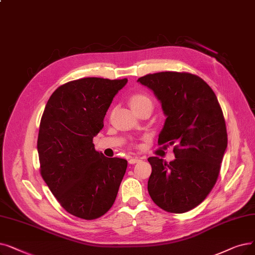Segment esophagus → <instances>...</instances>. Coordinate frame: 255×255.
I'll list each match as a JSON object with an SVG mask.
<instances>
[{"instance_id":"esophagus-1","label":"esophagus","mask_w":255,"mask_h":255,"mask_svg":"<svg viewBox=\"0 0 255 255\" xmlns=\"http://www.w3.org/2000/svg\"><path fill=\"white\" fill-rule=\"evenodd\" d=\"M139 161H140V159H139L138 157H131V158L129 159V163H130V164H134V163L139 162Z\"/></svg>"}]
</instances>
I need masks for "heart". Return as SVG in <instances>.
Instances as JSON below:
<instances>
[{
    "label": "heart",
    "instance_id": "obj_1",
    "mask_svg": "<svg viewBox=\"0 0 255 255\" xmlns=\"http://www.w3.org/2000/svg\"><path fill=\"white\" fill-rule=\"evenodd\" d=\"M130 105L132 108H133V110L141 107L152 108V100L149 96L145 94H136L130 98Z\"/></svg>",
    "mask_w": 255,
    "mask_h": 255
}]
</instances>
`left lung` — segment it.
<instances>
[{"instance_id": "left-lung-1", "label": "left lung", "mask_w": 255, "mask_h": 255, "mask_svg": "<svg viewBox=\"0 0 255 255\" xmlns=\"http://www.w3.org/2000/svg\"><path fill=\"white\" fill-rule=\"evenodd\" d=\"M154 92L167 116L158 145L173 146L169 163L149 157L148 192L153 202L172 214L200 204L213 190L227 148L222 108L210 86L191 73L160 72L137 79Z\"/></svg>"}]
</instances>
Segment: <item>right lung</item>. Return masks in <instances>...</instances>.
I'll return each mask as SVG.
<instances>
[{
  "mask_svg": "<svg viewBox=\"0 0 255 255\" xmlns=\"http://www.w3.org/2000/svg\"><path fill=\"white\" fill-rule=\"evenodd\" d=\"M127 81H70L52 94L43 110L37 138L40 175L59 204L77 218L98 219L115 203L127 160L105 157L93 138Z\"/></svg>",
  "mask_w": 255,
  "mask_h": 255,
  "instance_id": "1",
  "label": "right lung"
}]
</instances>
